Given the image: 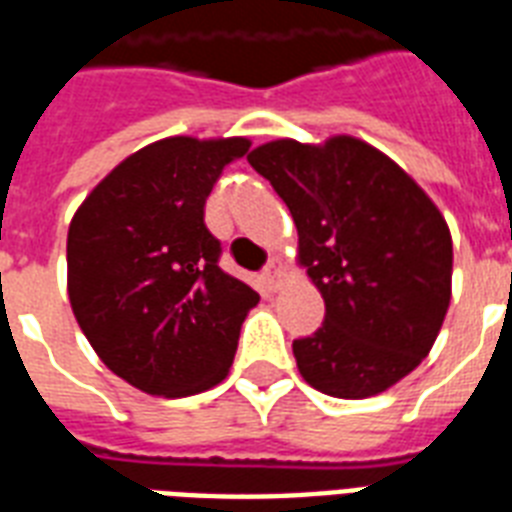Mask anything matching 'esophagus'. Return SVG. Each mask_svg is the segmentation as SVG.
<instances>
[{
  "mask_svg": "<svg viewBox=\"0 0 512 512\" xmlns=\"http://www.w3.org/2000/svg\"><path fill=\"white\" fill-rule=\"evenodd\" d=\"M280 277H282V264L277 259H272L267 267L261 269V280H264V285H267L269 290L280 288Z\"/></svg>",
  "mask_w": 512,
  "mask_h": 512,
  "instance_id": "esophagus-1",
  "label": "esophagus"
}]
</instances>
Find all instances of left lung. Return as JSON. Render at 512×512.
<instances>
[{
	"mask_svg": "<svg viewBox=\"0 0 512 512\" xmlns=\"http://www.w3.org/2000/svg\"><path fill=\"white\" fill-rule=\"evenodd\" d=\"M248 163L285 200L325 320L293 341L298 372L338 399L380 394L431 351L452 296V237L431 198L354 137L277 140Z\"/></svg>",
	"mask_w": 512,
	"mask_h": 512,
	"instance_id": "1",
	"label": "left lung"
}]
</instances>
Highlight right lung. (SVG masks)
I'll return each instance as SVG.
<instances>
[{
  "instance_id": "right-lung-1",
  "label": "right lung",
  "mask_w": 512,
  "mask_h": 512,
  "mask_svg": "<svg viewBox=\"0 0 512 512\" xmlns=\"http://www.w3.org/2000/svg\"><path fill=\"white\" fill-rule=\"evenodd\" d=\"M251 142L169 137L118 163L68 230V298L97 357L145 394L190 396L230 372L259 293L219 267L206 198Z\"/></svg>"
}]
</instances>
